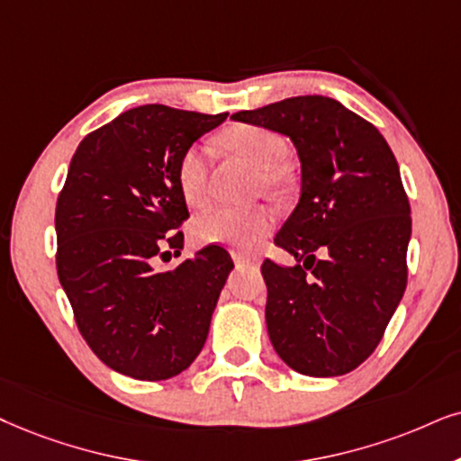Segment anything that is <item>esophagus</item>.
Returning <instances> with one entry per match:
<instances>
[{
  "label": "esophagus",
  "instance_id": "1",
  "mask_svg": "<svg viewBox=\"0 0 461 461\" xmlns=\"http://www.w3.org/2000/svg\"><path fill=\"white\" fill-rule=\"evenodd\" d=\"M231 258H234L236 266H258V264H259V258H258V255L238 253V250H231Z\"/></svg>",
  "mask_w": 461,
  "mask_h": 461
}]
</instances>
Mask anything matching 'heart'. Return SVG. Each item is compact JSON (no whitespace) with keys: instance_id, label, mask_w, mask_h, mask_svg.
<instances>
[{"instance_id":"obj_1","label":"heart","mask_w":461,"mask_h":461,"mask_svg":"<svg viewBox=\"0 0 461 461\" xmlns=\"http://www.w3.org/2000/svg\"><path fill=\"white\" fill-rule=\"evenodd\" d=\"M221 144L231 153L244 157L264 170L261 178L266 185L278 183L285 159H287V144L285 140L266 127L236 125L221 136ZM208 166H211V150L203 144H194L180 155L176 166L178 189L185 202L191 208L206 206L211 191H208ZM272 212L264 206L255 208H214L194 221L191 234L200 244H227L247 250L259 240L272 227Z\"/></svg>"}]
</instances>
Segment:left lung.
Wrapping results in <instances>:
<instances>
[{
  "label": "left lung",
  "instance_id": "1",
  "mask_svg": "<svg viewBox=\"0 0 461 461\" xmlns=\"http://www.w3.org/2000/svg\"><path fill=\"white\" fill-rule=\"evenodd\" d=\"M294 142L300 202L266 259V323L274 351L306 376H340L378 347L406 289L411 203L398 161L375 125L323 95L231 114Z\"/></svg>",
  "mask_w": 461,
  "mask_h": 461
}]
</instances>
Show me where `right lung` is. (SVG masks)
<instances>
[{"mask_svg":"<svg viewBox=\"0 0 461 461\" xmlns=\"http://www.w3.org/2000/svg\"><path fill=\"white\" fill-rule=\"evenodd\" d=\"M225 119L147 104L91 131L69 163L55 211L57 274L86 345L125 376H176L206 342L230 253L211 244L174 270L155 261L183 249L180 155Z\"/></svg>","mask_w":461,"mask_h":461,"instance_id":"1","label":"right lung"}]
</instances>
